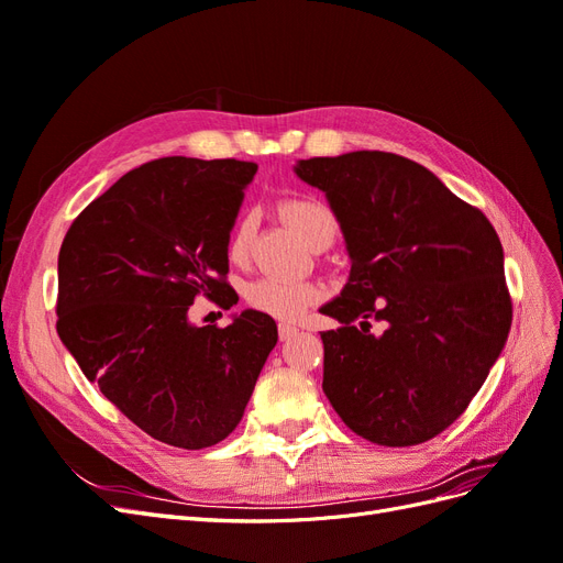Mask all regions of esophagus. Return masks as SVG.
Returning a JSON list of instances; mask_svg holds the SVG:
<instances>
[{
  "label": "esophagus",
  "mask_w": 563,
  "mask_h": 563,
  "mask_svg": "<svg viewBox=\"0 0 563 563\" xmlns=\"http://www.w3.org/2000/svg\"><path fill=\"white\" fill-rule=\"evenodd\" d=\"M300 331H298V327H294V323H286V321H282L279 323V338L282 340H291L294 335H298Z\"/></svg>",
  "instance_id": "esophagus-1"
}]
</instances>
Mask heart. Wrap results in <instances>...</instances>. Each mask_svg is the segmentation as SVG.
I'll use <instances>...</instances> for the list:
<instances>
[{"label":"heart","instance_id":"obj_1","mask_svg":"<svg viewBox=\"0 0 563 563\" xmlns=\"http://www.w3.org/2000/svg\"><path fill=\"white\" fill-rule=\"evenodd\" d=\"M279 211L286 223L291 225V230L312 249L321 240H333L335 218L323 201L314 197H305V195L291 197L282 201ZM251 234H253V216H242L228 236V258L232 263H242L249 255ZM244 296H246V302L255 310L275 314L282 319H296L319 298V288L312 284L263 277V279L251 282L246 286Z\"/></svg>","mask_w":563,"mask_h":563}]
</instances>
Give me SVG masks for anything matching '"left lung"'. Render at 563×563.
Instances as JSON below:
<instances>
[{
	"mask_svg": "<svg viewBox=\"0 0 563 563\" xmlns=\"http://www.w3.org/2000/svg\"><path fill=\"white\" fill-rule=\"evenodd\" d=\"M294 172L327 195L350 258L343 291L321 305L340 321L321 331L323 395L373 444H422L465 411L507 343L498 234L432 172L391 152L298 159Z\"/></svg>",
	"mask_w": 563,
	"mask_h": 563,
	"instance_id": "obj_1",
	"label": "left lung"
}]
</instances>
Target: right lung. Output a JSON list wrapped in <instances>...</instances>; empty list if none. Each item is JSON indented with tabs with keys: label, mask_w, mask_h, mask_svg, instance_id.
Wrapping results in <instances>:
<instances>
[{
	"label": "right lung",
	"mask_w": 563,
	"mask_h": 563,
	"mask_svg": "<svg viewBox=\"0 0 563 563\" xmlns=\"http://www.w3.org/2000/svg\"><path fill=\"white\" fill-rule=\"evenodd\" d=\"M258 166L164 157L133 168L93 199L58 253V335L81 373L143 432L187 451L240 424L277 345L258 310L225 329L197 327L207 294L236 305L228 236Z\"/></svg>",
	"instance_id": "right-lung-1"
}]
</instances>
